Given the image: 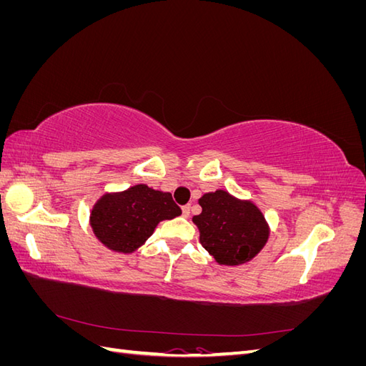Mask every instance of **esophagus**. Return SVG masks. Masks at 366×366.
I'll use <instances>...</instances> for the list:
<instances>
[{
    "mask_svg": "<svg viewBox=\"0 0 366 366\" xmlns=\"http://www.w3.org/2000/svg\"><path fill=\"white\" fill-rule=\"evenodd\" d=\"M182 212H183V217L184 218H187L191 215V204H184L183 207H182Z\"/></svg>",
    "mask_w": 366,
    "mask_h": 366,
    "instance_id": "esophagus-1",
    "label": "esophagus"
}]
</instances>
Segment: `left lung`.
Instances as JSON below:
<instances>
[{"label":"left lung","instance_id":"8db88e82","mask_svg":"<svg viewBox=\"0 0 366 366\" xmlns=\"http://www.w3.org/2000/svg\"><path fill=\"white\" fill-rule=\"evenodd\" d=\"M202 214L192 218L200 230L202 246L217 262L238 265L252 259L269 237V227L258 207L239 202L224 191L200 198Z\"/></svg>","mask_w":366,"mask_h":366}]
</instances>
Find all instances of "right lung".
I'll return each mask as SVG.
<instances>
[{
    "label": "right lung",
    "mask_w": 366,
    "mask_h": 366,
    "mask_svg": "<svg viewBox=\"0 0 366 366\" xmlns=\"http://www.w3.org/2000/svg\"><path fill=\"white\" fill-rule=\"evenodd\" d=\"M180 214L169 192L137 184L122 194L102 197L93 209L92 227L108 249L129 253L152 235L162 219Z\"/></svg>",
    "instance_id": "add662e5"
}]
</instances>
